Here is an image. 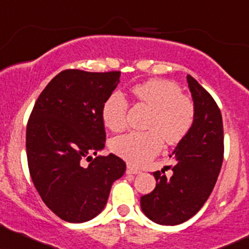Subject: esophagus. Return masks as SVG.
Returning <instances> with one entry per match:
<instances>
[{
  "label": "esophagus",
  "mask_w": 249,
  "mask_h": 249,
  "mask_svg": "<svg viewBox=\"0 0 249 249\" xmlns=\"http://www.w3.org/2000/svg\"><path fill=\"white\" fill-rule=\"evenodd\" d=\"M140 170L137 169V168H133L132 166H127L126 168V174H133V175H137V174H139Z\"/></svg>",
  "instance_id": "34e87169"
}]
</instances>
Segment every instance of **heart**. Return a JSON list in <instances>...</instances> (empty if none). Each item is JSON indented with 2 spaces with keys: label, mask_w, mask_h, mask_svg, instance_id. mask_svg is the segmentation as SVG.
Masks as SVG:
<instances>
[{
  "label": "heart",
  "mask_w": 249,
  "mask_h": 249,
  "mask_svg": "<svg viewBox=\"0 0 249 249\" xmlns=\"http://www.w3.org/2000/svg\"><path fill=\"white\" fill-rule=\"evenodd\" d=\"M138 103L151 109L145 132H130L113 138L111 149L127 162L145 163L162 148V140L174 145L189 132L195 119V107L176 83L167 80H151L132 88ZM128 103L119 91L112 92L102 106L104 124L112 131H121L126 125Z\"/></svg>",
  "instance_id": "obj_1"
}]
</instances>
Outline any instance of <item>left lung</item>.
<instances>
[{
	"label": "left lung",
	"mask_w": 249,
	"mask_h": 249,
	"mask_svg": "<svg viewBox=\"0 0 249 249\" xmlns=\"http://www.w3.org/2000/svg\"><path fill=\"white\" fill-rule=\"evenodd\" d=\"M195 107L193 126L174 149L172 176L154 172L157 185L140 198L142 210L160 225H178L194 217L208 200L224 158L221 113L212 96L187 76Z\"/></svg>",
	"instance_id": "left-lung-1"
}]
</instances>
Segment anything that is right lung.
Here are the masks:
<instances>
[{
  "label": "right lung",
  "instance_id": "right-lung-1",
  "mask_svg": "<svg viewBox=\"0 0 249 249\" xmlns=\"http://www.w3.org/2000/svg\"><path fill=\"white\" fill-rule=\"evenodd\" d=\"M121 71L67 70L39 95L26 126L30 175L43 202L68 223L100 214L126 164L115 154L95 157L104 148L101 110L119 83ZM85 158L89 162L83 164Z\"/></svg>",
  "mask_w": 249,
  "mask_h": 249
}]
</instances>
